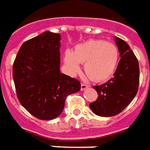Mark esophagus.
Listing matches in <instances>:
<instances>
[{"label":"esophagus","instance_id":"esophagus-1","mask_svg":"<svg viewBox=\"0 0 150 150\" xmlns=\"http://www.w3.org/2000/svg\"><path fill=\"white\" fill-rule=\"evenodd\" d=\"M87 87H88V86H87L86 84H85V83L81 84V90H82V91H84V90H86Z\"/></svg>","mask_w":150,"mask_h":150}]
</instances>
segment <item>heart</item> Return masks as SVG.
I'll list each match as a JSON object with an SVG mask.
<instances>
[{
    "label": "heart",
    "mask_w": 150,
    "mask_h": 150,
    "mask_svg": "<svg viewBox=\"0 0 150 150\" xmlns=\"http://www.w3.org/2000/svg\"><path fill=\"white\" fill-rule=\"evenodd\" d=\"M119 59L118 48L113 43L91 39L77 44L72 52L67 50L64 60L71 74L79 71V64H84V71L92 81L108 79L115 72Z\"/></svg>",
    "instance_id": "1"
}]
</instances>
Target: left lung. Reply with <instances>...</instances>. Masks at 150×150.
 Instances as JSON below:
<instances>
[{
    "instance_id": "obj_1",
    "label": "left lung",
    "mask_w": 150,
    "mask_h": 150,
    "mask_svg": "<svg viewBox=\"0 0 150 150\" xmlns=\"http://www.w3.org/2000/svg\"><path fill=\"white\" fill-rule=\"evenodd\" d=\"M115 38L121 59L113 78L102 85L93 86L98 96L89 105L93 113L101 117H112L121 113L137 95L139 85L137 59L125 41L116 36Z\"/></svg>"
}]
</instances>
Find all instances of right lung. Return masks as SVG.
Wrapping results in <instances>:
<instances>
[{"instance_id":"add662e5","label":"right lung","mask_w":150,"mask_h":150,"mask_svg":"<svg viewBox=\"0 0 150 150\" xmlns=\"http://www.w3.org/2000/svg\"><path fill=\"white\" fill-rule=\"evenodd\" d=\"M59 33L46 31L25 41L13 67L20 103L40 120H52L63 112L69 95L78 92L80 82L60 72Z\"/></svg>"}]
</instances>
